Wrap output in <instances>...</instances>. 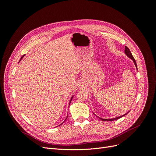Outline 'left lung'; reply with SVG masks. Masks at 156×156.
<instances>
[{
  "label": "left lung",
  "instance_id": "left-lung-1",
  "mask_svg": "<svg viewBox=\"0 0 156 156\" xmlns=\"http://www.w3.org/2000/svg\"><path fill=\"white\" fill-rule=\"evenodd\" d=\"M125 54L126 55V56H128V57H129L130 59H131L132 60H133V62H134V64L135 65V67H136V70H137V66H136V61H135V58H133V55H132V54H131V53L130 50L129 49V48H127L126 46H125ZM128 112H127V113H126V114H124V115H122V116H118V117L114 118V119H102V118H100V117H99V116H96L95 114H94V115H95V116H96L98 118V119H100V120H103V121H112V120H117V119H120V118H122V116H124L126 115Z\"/></svg>",
  "mask_w": 156,
  "mask_h": 156
}]
</instances>
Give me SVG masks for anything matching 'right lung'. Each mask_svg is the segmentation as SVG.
Segmentation results:
<instances>
[{"label": "right lung", "mask_w": 156, "mask_h": 156, "mask_svg": "<svg viewBox=\"0 0 156 156\" xmlns=\"http://www.w3.org/2000/svg\"><path fill=\"white\" fill-rule=\"evenodd\" d=\"M25 55H23V56H22V57H21V59H20V61H21V59H22V58H23V56H25ZM73 96H72V98H71V99H70V100H69V104H70V103H71V101H72V99H73ZM67 117H68V116H67ZM67 117H66V119H65V120H66V119H67ZM65 120H64V121H65ZM63 122H62V124H63ZM61 124H60V125H58V126H60V125H61ZM56 127H57V126H56Z\"/></svg>", "instance_id": "right-lung-1"}]
</instances>
